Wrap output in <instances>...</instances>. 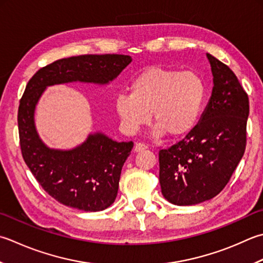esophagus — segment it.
Wrapping results in <instances>:
<instances>
[{
	"label": "esophagus",
	"instance_id": "esophagus-1",
	"mask_svg": "<svg viewBox=\"0 0 263 263\" xmlns=\"http://www.w3.org/2000/svg\"><path fill=\"white\" fill-rule=\"evenodd\" d=\"M147 148H148V147H147V145H145V143L138 142V143H136V146H135V152H137V153L143 152V151H146Z\"/></svg>",
	"mask_w": 263,
	"mask_h": 263
}]
</instances>
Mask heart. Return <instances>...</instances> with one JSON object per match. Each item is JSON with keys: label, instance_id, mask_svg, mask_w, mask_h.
Here are the masks:
<instances>
[{"label": "heart", "instance_id": "1", "mask_svg": "<svg viewBox=\"0 0 263 263\" xmlns=\"http://www.w3.org/2000/svg\"><path fill=\"white\" fill-rule=\"evenodd\" d=\"M205 99V84L194 71L153 66L137 75L130 95H118L115 109L125 130L138 131L152 121L154 136H186L196 126Z\"/></svg>", "mask_w": 263, "mask_h": 263}]
</instances>
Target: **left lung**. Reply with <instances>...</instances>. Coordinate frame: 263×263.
I'll use <instances>...</instances> for the list:
<instances>
[{"label":"left lung","mask_w":263,"mask_h":263,"mask_svg":"<svg viewBox=\"0 0 263 263\" xmlns=\"http://www.w3.org/2000/svg\"><path fill=\"white\" fill-rule=\"evenodd\" d=\"M213 90L198 124L181 141L158 153L163 196L195 205L227 186L246 148L249 96L229 67L208 53Z\"/></svg>","instance_id":"left-lung-1"}]
</instances>
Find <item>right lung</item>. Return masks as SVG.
I'll return each mask as SVG.
<instances>
[{
	"instance_id": "obj_1",
	"label": "right lung",
	"mask_w": 263,
	"mask_h": 263,
	"mask_svg": "<svg viewBox=\"0 0 263 263\" xmlns=\"http://www.w3.org/2000/svg\"><path fill=\"white\" fill-rule=\"evenodd\" d=\"M124 54H83L59 59L39 69L28 81L18 108V130L26 165L42 188L66 206L97 212L114 203L122 167L132 141L117 142L97 133L73 151L49 149L34 125V109L46 86L67 82L105 84L131 63Z\"/></svg>"
}]
</instances>
